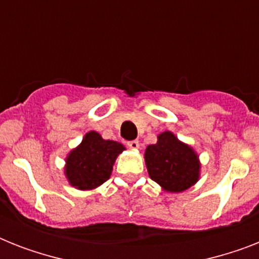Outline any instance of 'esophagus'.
<instances>
[{"label": "esophagus", "mask_w": 259, "mask_h": 259, "mask_svg": "<svg viewBox=\"0 0 259 259\" xmlns=\"http://www.w3.org/2000/svg\"><path fill=\"white\" fill-rule=\"evenodd\" d=\"M127 146H129L130 149H138V146H140V142L137 140H133V141H129L127 142Z\"/></svg>", "instance_id": "1"}]
</instances>
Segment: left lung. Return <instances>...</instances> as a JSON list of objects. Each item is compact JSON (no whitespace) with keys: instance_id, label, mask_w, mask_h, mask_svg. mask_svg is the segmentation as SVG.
<instances>
[{"instance_id":"left-lung-1","label":"left lung","mask_w":259,"mask_h":259,"mask_svg":"<svg viewBox=\"0 0 259 259\" xmlns=\"http://www.w3.org/2000/svg\"><path fill=\"white\" fill-rule=\"evenodd\" d=\"M150 179L168 192H183L199 180L200 162L195 150L170 132L157 137V144L145 150Z\"/></svg>"}]
</instances>
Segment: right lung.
I'll use <instances>...</instances> for the list:
<instances>
[{"instance_id": "right-lung-1", "label": "right lung", "mask_w": 259, "mask_h": 259, "mask_svg": "<svg viewBox=\"0 0 259 259\" xmlns=\"http://www.w3.org/2000/svg\"><path fill=\"white\" fill-rule=\"evenodd\" d=\"M125 150L119 142L103 140L97 132H89L82 144L66 160V176L72 187L94 189L109 180L118 154Z\"/></svg>"}]
</instances>
